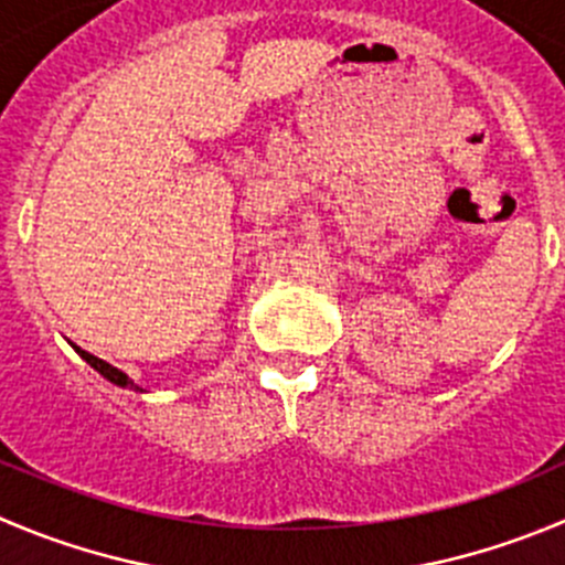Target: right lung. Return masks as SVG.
I'll list each match as a JSON object with an SVG mask.
<instances>
[{
	"label": "right lung",
	"mask_w": 565,
	"mask_h": 565,
	"mask_svg": "<svg viewBox=\"0 0 565 565\" xmlns=\"http://www.w3.org/2000/svg\"><path fill=\"white\" fill-rule=\"evenodd\" d=\"M74 349H77V354L85 360V363H88L90 369H96V372H99L105 380H110L113 385H118V388H136V391H141L136 383H132L130 377H127L125 372H118L116 366H110V363H105V360H99V358H96V354L85 352V349H79V347H74Z\"/></svg>",
	"instance_id": "1"
}]
</instances>
